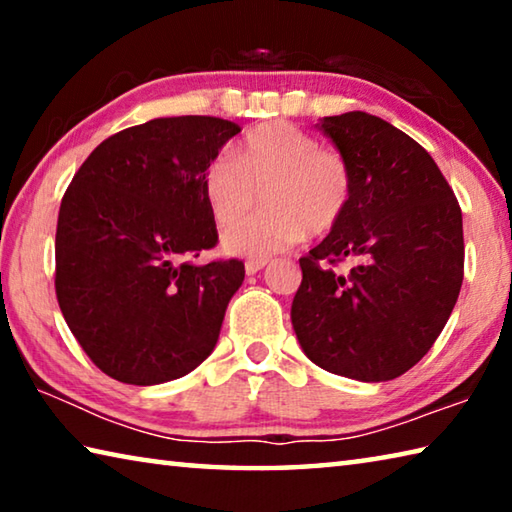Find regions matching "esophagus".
I'll return each mask as SVG.
<instances>
[{
    "instance_id": "esophagus-1",
    "label": "esophagus",
    "mask_w": 512,
    "mask_h": 512,
    "mask_svg": "<svg viewBox=\"0 0 512 512\" xmlns=\"http://www.w3.org/2000/svg\"><path fill=\"white\" fill-rule=\"evenodd\" d=\"M268 264V259H248L246 262V273L248 275H255L262 271V268Z\"/></svg>"
}]
</instances>
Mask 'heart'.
<instances>
[{"instance_id": "heart-1", "label": "heart", "mask_w": 512, "mask_h": 512, "mask_svg": "<svg viewBox=\"0 0 512 512\" xmlns=\"http://www.w3.org/2000/svg\"><path fill=\"white\" fill-rule=\"evenodd\" d=\"M201 187L212 219L230 225L265 196L267 210L225 230L223 248L262 259L325 237L348 214L354 173L348 158L323 149L289 121H268L241 137L235 151L205 164Z\"/></svg>"}]
</instances>
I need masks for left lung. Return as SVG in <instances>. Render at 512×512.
<instances>
[{
    "label": "left lung",
    "mask_w": 512,
    "mask_h": 512,
    "mask_svg": "<svg viewBox=\"0 0 512 512\" xmlns=\"http://www.w3.org/2000/svg\"><path fill=\"white\" fill-rule=\"evenodd\" d=\"M354 173L343 221L300 257L291 323L327 372L388 381L413 368L443 332L463 284V216L422 146L354 110L318 124ZM359 258L350 274L327 263Z\"/></svg>",
    "instance_id": "1"
}]
</instances>
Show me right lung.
Listing matches in <instances>:
<instances>
[{"instance_id":"1","label":"right lung","mask_w":512,"mask_h":512,"mask_svg":"<svg viewBox=\"0 0 512 512\" xmlns=\"http://www.w3.org/2000/svg\"><path fill=\"white\" fill-rule=\"evenodd\" d=\"M241 128L160 117L103 140L74 173L56 228V298L108 377L153 386L192 372L219 341L244 262H180L219 241L205 164Z\"/></svg>"}]
</instances>
